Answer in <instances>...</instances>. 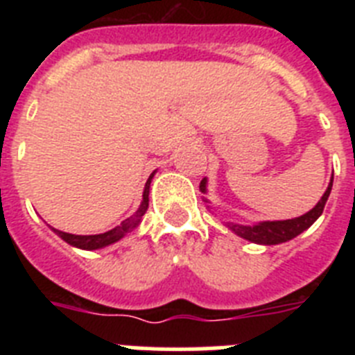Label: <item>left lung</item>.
Instances as JSON below:
<instances>
[{
  "label": "left lung",
  "mask_w": 355,
  "mask_h": 355,
  "mask_svg": "<svg viewBox=\"0 0 355 355\" xmlns=\"http://www.w3.org/2000/svg\"><path fill=\"white\" fill-rule=\"evenodd\" d=\"M200 190L205 192L206 190V181L202 180L200 183ZM332 190V180L329 183L327 190H325L324 197L318 200V205L307 211L306 215L297 216V218H291V220H275V222H261V224L256 225H238V224H229V227L233 229L238 236L245 238V240L254 241V243H261V245H277V243H283V241L291 240L297 234H300L302 231H306L313 222L322 215L325 208V202L329 199V193Z\"/></svg>",
  "instance_id": "1"
}]
</instances>
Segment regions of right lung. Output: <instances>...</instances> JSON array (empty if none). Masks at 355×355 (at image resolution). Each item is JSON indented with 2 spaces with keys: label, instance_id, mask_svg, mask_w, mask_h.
<instances>
[{
  "label": "right lung",
  "instance_id": "right-lung-1",
  "mask_svg": "<svg viewBox=\"0 0 355 355\" xmlns=\"http://www.w3.org/2000/svg\"><path fill=\"white\" fill-rule=\"evenodd\" d=\"M150 180H153V175H150L149 180H147L146 188H144V202L140 205L137 215L131 216V218H128V220H124L121 225H117V227L112 229V231H106V233H101V234H89V236H80V234H69V233H64V231H58V229H53V231H55V233L58 234L62 240L67 241L69 245H74V247H78V249L94 250V249H101V247L110 245V243H115V241L121 240V238L124 236L128 231H131L135 225H139L140 218H142L144 213L147 211V206H149V184H150Z\"/></svg>",
  "mask_w": 355,
  "mask_h": 355
}]
</instances>
